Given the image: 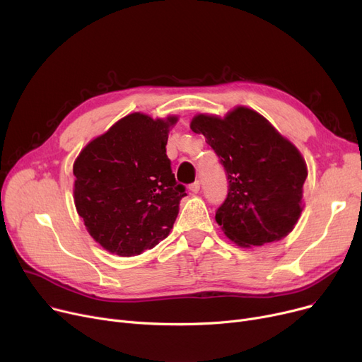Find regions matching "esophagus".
I'll list each match as a JSON object with an SVG mask.
<instances>
[{"mask_svg":"<svg viewBox=\"0 0 362 362\" xmlns=\"http://www.w3.org/2000/svg\"><path fill=\"white\" fill-rule=\"evenodd\" d=\"M189 191L192 194H198L199 192V182H194L191 186H189Z\"/></svg>","mask_w":362,"mask_h":362,"instance_id":"1","label":"esophagus"}]
</instances>
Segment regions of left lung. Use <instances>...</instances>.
<instances>
[{"label":"left lung","mask_w":362,"mask_h":362,"mask_svg":"<svg viewBox=\"0 0 362 362\" xmlns=\"http://www.w3.org/2000/svg\"><path fill=\"white\" fill-rule=\"evenodd\" d=\"M191 129L205 136L229 180L216 213L224 235L242 248L288 236L300 217L308 176L298 148L259 112L242 105L223 119L198 114Z\"/></svg>","instance_id":"obj_1"}]
</instances>
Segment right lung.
I'll return each mask as SVG.
<instances>
[{
    "label": "right lung",
    "mask_w": 362,
    "mask_h": 362,
    "mask_svg": "<svg viewBox=\"0 0 362 362\" xmlns=\"http://www.w3.org/2000/svg\"><path fill=\"white\" fill-rule=\"evenodd\" d=\"M176 116L132 112L92 139L73 164L74 205L104 250L139 255L165 239L179 214L185 186L165 154Z\"/></svg>",
    "instance_id": "add662e5"
}]
</instances>
